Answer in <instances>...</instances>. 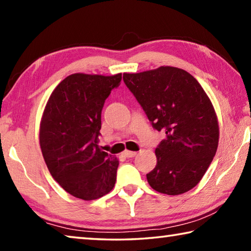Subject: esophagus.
<instances>
[{
  "label": "esophagus",
  "mask_w": 251,
  "mask_h": 251,
  "mask_svg": "<svg viewBox=\"0 0 251 251\" xmlns=\"http://www.w3.org/2000/svg\"><path fill=\"white\" fill-rule=\"evenodd\" d=\"M136 154H137V152L131 151H124V156L127 157V158H131V157H135Z\"/></svg>",
  "instance_id": "34e87169"
}]
</instances>
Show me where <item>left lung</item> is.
Wrapping results in <instances>:
<instances>
[{
  "label": "left lung",
  "instance_id": "obj_1",
  "mask_svg": "<svg viewBox=\"0 0 251 251\" xmlns=\"http://www.w3.org/2000/svg\"><path fill=\"white\" fill-rule=\"evenodd\" d=\"M123 79L152 127L165 133L148 184L172 196L188 192L201 180L218 147V120L209 97L193 75L173 66L124 73Z\"/></svg>",
  "mask_w": 251,
  "mask_h": 251
}]
</instances>
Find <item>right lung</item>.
Segmentation results:
<instances>
[{
    "mask_svg": "<svg viewBox=\"0 0 251 251\" xmlns=\"http://www.w3.org/2000/svg\"><path fill=\"white\" fill-rule=\"evenodd\" d=\"M122 74L75 73L50 94L40 126V146L50 175L76 198L93 201L116 181L118 159L99 146L101 109Z\"/></svg>",
    "mask_w": 251,
    "mask_h": 251,
    "instance_id": "right-lung-1",
    "label": "right lung"
}]
</instances>
